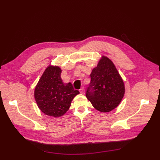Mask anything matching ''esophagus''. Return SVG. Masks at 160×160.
I'll list each match as a JSON object with an SVG mask.
<instances>
[{"label": "esophagus", "mask_w": 160, "mask_h": 160, "mask_svg": "<svg viewBox=\"0 0 160 160\" xmlns=\"http://www.w3.org/2000/svg\"><path fill=\"white\" fill-rule=\"evenodd\" d=\"M80 93H81V94H84V93H85V89H84L83 87L80 89Z\"/></svg>", "instance_id": "1"}]
</instances>
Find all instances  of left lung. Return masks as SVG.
<instances>
[{"mask_svg":"<svg viewBox=\"0 0 160 160\" xmlns=\"http://www.w3.org/2000/svg\"><path fill=\"white\" fill-rule=\"evenodd\" d=\"M90 76L86 97L93 108L103 113L117 108L124 96L125 85L113 62L102 56Z\"/></svg>","mask_w":160,"mask_h":160,"instance_id":"left-lung-1","label":"left lung"}]
</instances>
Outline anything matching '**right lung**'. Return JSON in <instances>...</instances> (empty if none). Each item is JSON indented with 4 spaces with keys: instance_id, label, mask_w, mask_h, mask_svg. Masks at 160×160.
I'll return each mask as SVG.
<instances>
[{
    "instance_id": "add662e5",
    "label": "right lung",
    "mask_w": 160,
    "mask_h": 160,
    "mask_svg": "<svg viewBox=\"0 0 160 160\" xmlns=\"http://www.w3.org/2000/svg\"><path fill=\"white\" fill-rule=\"evenodd\" d=\"M59 66L49 65L37 84L34 97L38 108L43 113L59 118L69 110L71 101L79 91L74 90L71 83H65Z\"/></svg>"
}]
</instances>
